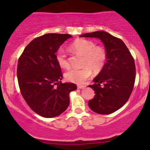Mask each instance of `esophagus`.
Segmentation results:
<instances>
[{
    "label": "esophagus",
    "mask_w": 150,
    "mask_h": 150,
    "mask_svg": "<svg viewBox=\"0 0 150 150\" xmlns=\"http://www.w3.org/2000/svg\"><path fill=\"white\" fill-rule=\"evenodd\" d=\"M85 87H86V86H82V85H79V86H78V88L79 89H82Z\"/></svg>",
    "instance_id": "esophagus-1"
}]
</instances>
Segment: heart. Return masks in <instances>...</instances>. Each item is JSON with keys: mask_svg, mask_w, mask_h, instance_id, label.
Here are the masks:
<instances>
[{"mask_svg": "<svg viewBox=\"0 0 150 150\" xmlns=\"http://www.w3.org/2000/svg\"><path fill=\"white\" fill-rule=\"evenodd\" d=\"M75 52L83 54L82 68H70L64 74L67 81L75 83L81 84L85 82L91 76L92 69L99 72L104 67L107 55L105 49L102 46H96L91 40L86 39H78L69 46ZM57 64L62 68H68L69 66L67 56L63 48H60L56 53Z\"/></svg>", "mask_w": 150, "mask_h": 150, "instance_id": "b5f03b06", "label": "heart"}]
</instances>
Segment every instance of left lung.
Wrapping results in <instances>:
<instances>
[{
    "instance_id": "1",
    "label": "left lung",
    "mask_w": 150,
    "mask_h": 150,
    "mask_svg": "<svg viewBox=\"0 0 150 150\" xmlns=\"http://www.w3.org/2000/svg\"><path fill=\"white\" fill-rule=\"evenodd\" d=\"M81 37L96 38L104 43L107 59L105 66L90 85L96 95L89 100L91 110L101 115L117 111L127 102L136 79L134 59L121 39L104 31L86 33Z\"/></svg>"
}]
</instances>
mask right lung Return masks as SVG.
Here are the masks:
<instances>
[{
    "label": "right lung",
    "mask_w": 150,
    "mask_h": 150,
    "mask_svg": "<svg viewBox=\"0 0 150 150\" xmlns=\"http://www.w3.org/2000/svg\"><path fill=\"white\" fill-rule=\"evenodd\" d=\"M69 34L48 33L33 39L25 47L17 64L20 92L33 111L43 117H54L67 110L69 93L77 89L72 83L61 82L62 72L56 53Z\"/></svg>",
    "instance_id": "add662e5"
}]
</instances>
